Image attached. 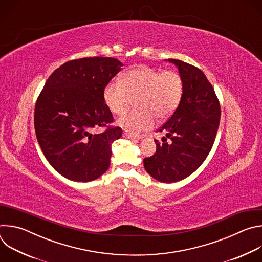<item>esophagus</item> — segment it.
<instances>
[{
    "label": "esophagus",
    "instance_id": "esophagus-1",
    "mask_svg": "<svg viewBox=\"0 0 262 262\" xmlns=\"http://www.w3.org/2000/svg\"><path fill=\"white\" fill-rule=\"evenodd\" d=\"M123 137L127 138V139H130V140H140L142 138V136H136V135H132V134H128V133H123Z\"/></svg>",
    "mask_w": 262,
    "mask_h": 262
}]
</instances>
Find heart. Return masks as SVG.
<instances>
[{"label": "heart", "instance_id": "b5f03b06", "mask_svg": "<svg viewBox=\"0 0 262 262\" xmlns=\"http://www.w3.org/2000/svg\"><path fill=\"white\" fill-rule=\"evenodd\" d=\"M183 95V80L174 70L161 71L141 65L128 70L120 80L110 82L103 100L112 113L120 115L136 100L137 108L122 115L118 125L136 135L150 129L156 117L166 119L178 107Z\"/></svg>", "mask_w": 262, "mask_h": 262}]
</instances>
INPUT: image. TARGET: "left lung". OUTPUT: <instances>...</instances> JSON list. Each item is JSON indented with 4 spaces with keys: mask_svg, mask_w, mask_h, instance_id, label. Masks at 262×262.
<instances>
[{
    "mask_svg": "<svg viewBox=\"0 0 262 262\" xmlns=\"http://www.w3.org/2000/svg\"><path fill=\"white\" fill-rule=\"evenodd\" d=\"M168 61L178 68L183 95L173 115L158 129L166 134L164 143L155 140L157 151L144 159V167L155 179L171 183L190 176L207 158L219 128L221 107L202 70L180 60Z\"/></svg>",
    "mask_w": 262,
    "mask_h": 262,
    "instance_id": "left-lung-1",
    "label": "left lung"
}]
</instances>
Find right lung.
<instances>
[{"mask_svg": "<svg viewBox=\"0 0 262 262\" xmlns=\"http://www.w3.org/2000/svg\"><path fill=\"white\" fill-rule=\"evenodd\" d=\"M123 64L110 57L71 60L57 68L37 98L35 133L52 167L67 179L88 182L110 166L112 143L122 135L103 90ZM94 127H104L92 134Z\"/></svg>", "mask_w": 262, "mask_h": 262, "instance_id": "obj_1", "label": "right lung"}]
</instances>
